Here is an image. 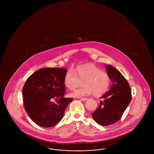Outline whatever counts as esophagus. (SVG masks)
<instances>
[{"label":"esophagus","mask_w":154,"mask_h":154,"mask_svg":"<svg viewBox=\"0 0 154 154\" xmlns=\"http://www.w3.org/2000/svg\"><path fill=\"white\" fill-rule=\"evenodd\" d=\"M80 99L82 100V101H86V100H88V98H84V97H82V98H81Z\"/></svg>","instance_id":"1"}]
</instances>
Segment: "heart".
<instances>
[{
	"label": "heart",
	"mask_w": 154,
	"mask_h": 154,
	"mask_svg": "<svg viewBox=\"0 0 154 154\" xmlns=\"http://www.w3.org/2000/svg\"><path fill=\"white\" fill-rule=\"evenodd\" d=\"M83 81L84 86L71 92L69 96L80 97L90 95H102L107 91L110 85L109 75L93 64H86L69 69L65 74L63 82L66 88L73 90L79 87Z\"/></svg>",
	"instance_id": "obj_1"
}]
</instances>
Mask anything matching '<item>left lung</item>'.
<instances>
[{"instance_id": "8db88e82", "label": "left lung", "mask_w": 154, "mask_h": 154, "mask_svg": "<svg viewBox=\"0 0 154 154\" xmlns=\"http://www.w3.org/2000/svg\"><path fill=\"white\" fill-rule=\"evenodd\" d=\"M112 85L110 89L100 97L97 109L92 114L96 122L100 125L108 126L115 124L122 117L132 99L131 89L123 75L113 66L105 67Z\"/></svg>"}]
</instances>
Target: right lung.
<instances>
[{
  "label": "right lung",
  "mask_w": 154,
  "mask_h": 154,
  "mask_svg": "<svg viewBox=\"0 0 154 154\" xmlns=\"http://www.w3.org/2000/svg\"><path fill=\"white\" fill-rule=\"evenodd\" d=\"M66 69L42 68L32 74L22 89L24 107L31 119L44 128L55 126L62 119L73 100L65 98L63 80ZM53 99L57 100L53 103Z\"/></svg>",
  "instance_id": "add662e5"
}]
</instances>
